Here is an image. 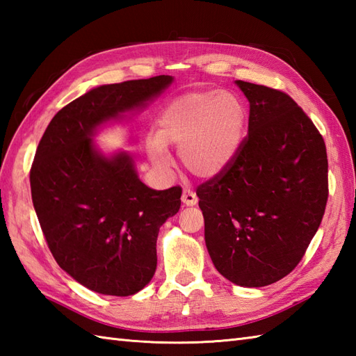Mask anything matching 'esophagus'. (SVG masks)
Listing matches in <instances>:
<instances>
[{"label":"esophagus","mask_w":356,"mask_h":356,"mask_svg":"<svg viewBox=\"0 0 356 356\" xmlns=\"http://www.w3.org/2000/svg\"><path fill=\"white\" fill-rule=\"evenodd\" d=\"M182 202H184V205H186V207H194L195 203L199 202V199H197V195H195V193L193 190L186 188V190H184V194H182Z\"/></svg>","instance_id":"obj_1"}]
</instances>
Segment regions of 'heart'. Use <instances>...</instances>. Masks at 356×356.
<instances>
[{
	"label": "heart",
	"instance_id": "heart-1",
	"mask_svg": "<svg viewBox=\"0 0 356 356\" xmlns=\"http://www.w3.org/2000/svg\"><path fill=\"white\" fill-rule=\"evenodd\" d=\"M246 125V108L236 95L197 90L174 97L157 118V133L147 138L149 159L170 166V145L193 174L203 179L222 174L236 159Z\"/></svg>",
	"mask_w": 356,
	"mask_h": 356
}]
</instances>
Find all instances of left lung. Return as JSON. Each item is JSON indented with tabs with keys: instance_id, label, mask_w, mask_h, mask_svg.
Returning a JSON list of instances; mask_svg holds the SVG:
<instances>
[{
	"instance_id": "8db88e82",
	"label": "left lung",
	"mask_w": 356,
	"mask_h": 356,
	"mask_svg": "<svg viewBox=\"0 0 356 356\" xmlns=\"http://www.w3.org/2000/svg\"><path fill=\"white\" fill-rule=\"evenodd\" d=\"M249 101L248 136L222 174L197 188L205 243L229 282L261 287L303 259L327 203L323 136L289 95L236 81Z\"/></svg>"
}]
</instances>
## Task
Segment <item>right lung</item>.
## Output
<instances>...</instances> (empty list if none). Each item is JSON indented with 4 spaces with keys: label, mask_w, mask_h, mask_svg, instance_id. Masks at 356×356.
Segmentation results:
<instances>
[{
    "label": "right lung",
    "mask_w": 356,
    "mask_h": 356,
    "mask_svg": "<svg viewBox=\"0 0 356 356\" xmlns=\"http://www.w3.org/2000/svg\"><path fill=\"white\" fill-rule=\"evenodd\" d=\"M172 81L161 74L92 88L56 113L36 148L30 188L44 237L59 268L90 291L128 297L156 272L159 228L177 214L182 188L151 190L127 151L105 156L93 138Z\"/></svg>",
    "instance_id": "1"
}]
</instances>
